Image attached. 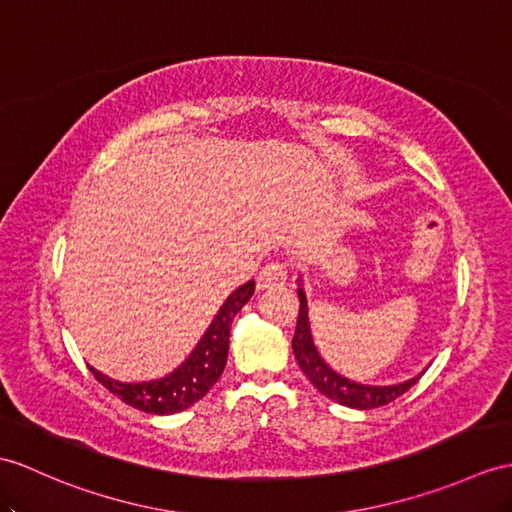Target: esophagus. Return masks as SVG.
Returning <instances> with one entry per match:
<instances>
[{
  "mask_svg": "<svg viewBox=\"0 0 512 512\" xmlns=\"http://www.w3.org/2000/svg\"><path fill=\"white\" fill-rule=\"evenodd\" d=\"M285 281H288V266L281 264V261H268L257 275V288L259 290L279 288V285H283Z\"/></svg>",
  "mask_w": 512,
  "mask_h": 512,
  "instance_id": "esophagus-1",
  "label": "esophagus"
}]
</instances>
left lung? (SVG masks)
Segmentation results:
<instances>
[{"label": "left lung", "mask_w": 512, "mask_h": 512, "mask_svg": "<svg viewBox=\"0 0 512 512\" xmlns=\"http://www.w3.org/2000/svg\"><path fill=\"white\" fill-rule=\"evenodd\" d=\"M299 299H301L299 318H296V331L292 338L294 358H296V362H299L305 377L310 379V382L320 392H323L325 397H329L331 401H336V403H340V406H347V408L371 410V408L386 406V403L395 401L397 397L403 395V392L410 390L414 384L419 382L423 373L419 377L408 379V382L395 384V386H364V384H355V382H351V379L331 371V368L323 360H320V355L314 349L310 323H307V303H305L303 288H299Z\"/></svg>", "instance_id": "1"}]
</instances>
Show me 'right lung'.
<instances>
[{
    "instance_id": "obj_1",
    "label": "right lung",
    "mask_w": 512,
    "mask_h": 512,
    "mask_svg": "<svg viewBox=\"0 0 512 512\" xmlns=\"http://www.w3.org/2000/svg\"><path fill=\"white\" fill-rule=\"evenodd\" d=\"M255 292V281L240 285L227 303L222 305L218 316L213 318L207 334L202 336L194 353L189 355L185 364L176 368L168 377L157 379V382L144 384H122L113 382L106 375L98 373L89 366V371L98 382L113 392L117 399H122L126 406H133L148 414H174L192 406L211 390L218 382L224 366H227L229 355V334L235 314L242 310Z\"/></svg>"
}]
</instances>
